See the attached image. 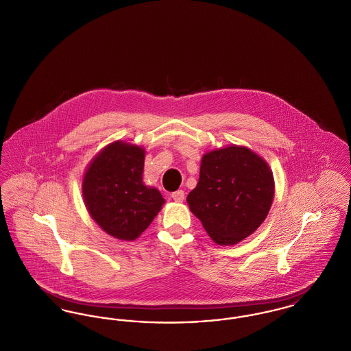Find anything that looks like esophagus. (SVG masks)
I'll return each mask as SVG.
<instances>
[{"instance_id":"esophagus-1","label":"esophagus","mask_w":351,"mask_h":351,"mask_svg":"<svg viewBox=\"0 0 351 351\" xmlns=\"http://www.w3.org/2000/svg\"><path fill=\"white\" fill-rule=\"evenodd\" d=\"M171 198L176 201V202H184L185 199V191L184 190H177L171 194Z\"/></svg>"}]
</instances>
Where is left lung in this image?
Returning <instances> with one entry per match:
<instances>
[{
    "label": "left lung",
    "instance_id": "obj_1",
    "mask_svg": "<svg viewBox=\"0 0 351 351\" xmlns=\"http://www.w3.org/2000/svg\"><path fill=\"white\" fill-rule=\"evenodd\" d=\"M273 198L274 178L267 162L250 149L232 145L202 157L187 204L211 239L229 246L257 230Z\"/></svg>",
    "mask_w": 351,
    "mask_h": 351
}]
</instances>
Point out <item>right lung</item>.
Wrapping results in <instances>:
<instances>
[{
  "label": "right lung",
  "instance_id": "right-lung-1",
  "mask_svg": "<svg viewBox=\"0 0 351 351\" xmlns=\"http://www.w3.org/2000/svg\"><path fill=\"white\" fill-rule=\"evenodd\" d=\"M145 150L122 141L102 149L88 166L82 195L99 228L123 241L138 238L161 210L165 199L142 182Z\"/></svg>",
  "mask_w": 351,
  "mask_h": 351
}]
</instances>
